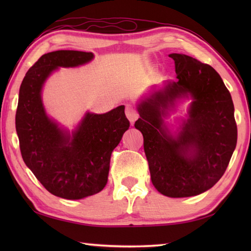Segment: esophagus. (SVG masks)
<instances>
[{
	"label": "esophagus",
	"instance_id": "1",
	"mask_svg": "<svg viewBox=\"0 0 251 251\" xmlns=\"http://www.w3.org/2000/svg\"><path fill=\"white\" fill-rule=\"evenodd\" d=\"M125 113L127 119H128L131 123H134L138 119V113L135 110L134 106H132L130 103H126L125 104Z\"/></svg>",
	"mask_w": 251,
	"mask_h": 251
}]
</instances>
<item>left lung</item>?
Returning a JSON list of instances; mask_svg holds the SVG:
<instances>
[{"instance_id":"1","label":"left lung","mask_w":251,"mask_h":251,"mask_svg":"<svg viewBox=\"0 0 251 251\" xmlns=\"http://www.w3.org/2000/svg\"><path fill=\"white\" fill-rule=\"evenodd\" d=\"M177 76L138 105L135 127L143 136L151 180L165 196L199 195L226 173L237 142L231 94L214 68L184 54H170ZM194 98L189 119L176 140L161 127L163 110L176 98Z\"/></svg>"}]
</instances>
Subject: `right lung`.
I'll use <instances>...</instances> for the list:
<instances>
[{
  "label": "right lung",
  "instance_id": "add662e5",
  "mask_svg": "<svg viewBox=\"0 0 251 251\" xmlns=\"http://www.w3.org/2000/svg\"><path fill=\"white\" fill-rule=\"evenodd\" d=\"M93 57L78 50L49 52L20 85L16 130L21 156L47 191L66 200L84 199L104 188L111 154L130 125L124 105L104 114L87 113L72 137L47 117L41 99L45 79L58 67L84 65Z\"/></svg>",
  "mask_w": 251,
  "mask_h": 251
}]
</instances>
